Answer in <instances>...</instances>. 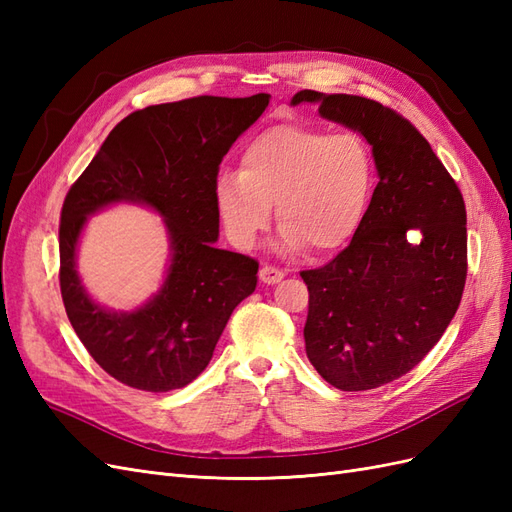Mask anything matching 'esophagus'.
Segmentation results:
<instances>
[{"label":"esophagus","mask_w":512,"mask_h":512,"mask_svg":"<svg viewBox=\"0 0 512 512\" xmlns=\"http://www.w3.org/2000/svg\"><path fill=\"white\" fill-rule=\"evenodd\" d=\"M258 275H260L262 284H277V282L284 280L286 273L280 271V269H275V267H262Z\"/></svg>","instance_id":"obj_1"}]
</instances>
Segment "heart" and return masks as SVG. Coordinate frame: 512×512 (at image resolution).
<instances>
[{"label":"heart","mask_w":512,"mask_h":512,"mask_svg":"<svg viewBox=\"0 0 512 512\" xmlns=\"http://www.w3.org/2000/svg\"><path fill=\"white\" fill-rule=\"evenodd\" d=\"M371 188L374 158L359 134L277 126L243 149L239 173L218 175L213 205L239 250L256 243L275 205L277 252L329 254L359 228Z\"/></svg>","instance_id":"obj_1"}]
</instances>
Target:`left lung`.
I'll return each mask as SVG.
<instances>
[{
  "label": "left lung",
  "instance_id": "1",
  "mask_svg": "<svg viewBox=\"0 0 512 512\" xmlns=\"http://www.w3.org/2000/svg\"><path fill=\"white\" fill-rule=\"evenodd\" d=\"M301 102L359 132L378 170L350 245L301 273L305 352L335 389H378L421 363L457 312L468 273L466 205L423 134L393 108L312 89L290 100Z\"/></svg>",
  "mask_w": 512,
  "mask_h": 512
}]
</instances>
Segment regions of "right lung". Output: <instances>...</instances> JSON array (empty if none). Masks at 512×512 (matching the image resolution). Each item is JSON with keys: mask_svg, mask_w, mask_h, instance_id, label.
<instances>
[{"mask_svg": "<svg viewBox=\"0 0 512 512\" xmlns=\"http://www.w3.org/2000/svg\"><path fill=\"white\" fill-rule=\"evenodd\" d=\"M269 100L198 96L136 111L106 136L64 200L59 286L68 320L106 374L132 389L166 393L196 380L232 309L256 290L258 262L215 247L213 183ZM119 202L158 212L171 250L161 290L130 313L94 302L75 271L86 220Z\"/></svg>", "mask_w": 512, "mask_h": 512, "instance_id": "1", "label": "right lung"}]
</instances>
